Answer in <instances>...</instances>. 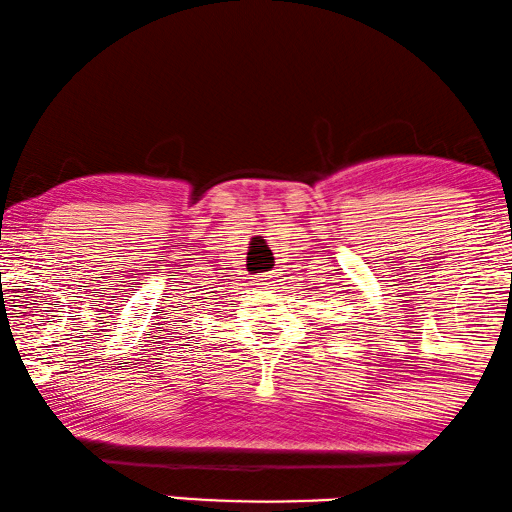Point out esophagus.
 <instances>
[{"label":"esophagus","mask_w":512,"mask_h":512,"mask_svg":"<svg viewBox=\"0 0 512 512\" xmlns=\"http://www.w3.org/2000/svg\"><path fill=\"white\" fill-rule=\"evenodd\" d=\"M269 276H259V278H255V285H269Z\"/></svg>","instance_id":"1"}]
</instances>
